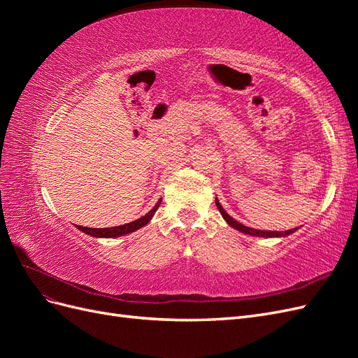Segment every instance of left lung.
Instances as JSON below:
<instances>
[{
	"instance_id": "8db88e82",
	"label": "left lung",
	"mask_w": 358,
	"mask_h": 358,
	"mask_svg": "<svg viewBox=\"0 0 358 358\" xmlns=\"http://www.w3.org/2000/svg\"><path fill=\"white\" fill-rule=\"evenodd\" d=\"M215 203H216V208L220 209L221 215L224 216V220H225L227 222H229V225L234 227L236 230H239V231H242V233H245V234H249V236H258V237H284V236H288V234L294 233V231L297 230V229L287 230V231H264V230H254V229H251V227H246V225H243V224H241V222H237L236 220H233L231 216L222 209V206L220 204L218 199H215Z\"/></svg>"
}]
</instances>
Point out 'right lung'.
Here are the masks:
<instances>
[{
    "label": "right lung",
    "mask_w": 358,
    "mask_h": 358,
    "mask_svg": "<svg viewBox=\"0 0 358 358\" xmlns=\"http://www.w3.org/2000/svg\"><path fill=\"white\" fill-rule=\"evenodd\" d=\"M161 200L162 199H159L158 203L145 216H142V218H138L133 222H128V224L119 225V227H112V229H90V227H82V225H76V227H78V229L80 231H83L85 234H90V236H94V237H119V236H124V234H128V233H133L138 229H142L143 225H146L150 220H152L154 213L159 208Z\"/></svg>",
    "instance_id": "1"
}]
</instances>
